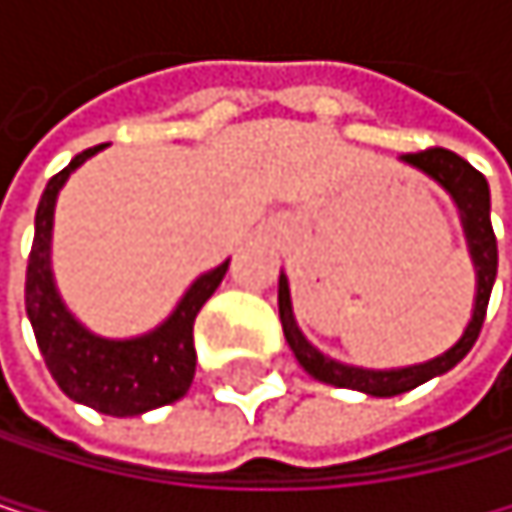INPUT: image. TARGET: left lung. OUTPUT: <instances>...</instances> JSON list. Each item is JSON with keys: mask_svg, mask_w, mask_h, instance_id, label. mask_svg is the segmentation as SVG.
<instances>
[{"mask_svg": "<svg viewBox=\"0 0 512 512\" xmlns=\"http://www.w3.org/2000/svg\"><path fill=\"white\" fill-rule=\"evenodd\" d=\"M402 162L415 165L418 171H424L427 178H433L451 199H455L458 211H461V224H464V236H467V248L476 267V304H473V316L461 334V341L445 350L442 356L421 362V365H408V368H390V371H375V368H356V365H344L334 362L325 353H319L294 322L291 313V294H288V279L285 273L279 276V319H282V331L285 341L304 365L307 375H313L322 384L331 387H347V390H359L368 396H399L421 387L424 381L445 375V371L455 368L476 344L482 322H485V307L491 298V285H495L498 276V239L495 230H491V196H488V181L482 174L461 159L458 153L442 150V147H430L421 153H405Z\"/></svg>", "mask_w": 512, "mask_h": 512, "instance_id": "8db88e82", "label": "left lung"}]
</instances>
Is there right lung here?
<instances>
[{"label":"right lung","instance_id":"obj_1","mask_svg":"<svg viewBox=\"0 0 512 512\" xmlns=\"http://www.w3.org/2000/svg\"><path fill=\"white\" fill-rule=\"evenodd\" d=\"M91 147L79 153L64 171H57L45 184V193L36 208V236L27 261V316L36 331V344L42 359L70 399L104 411L113 418L144 415L150 408L178 402L196 375V347H193V322L202 304L221 285L230 261L202 273L174 307V313L141 338L110 341L97 338L76 316L64 307L51 273V227H54V202L67 184L70 174L101 153Z\"/></svg>","mask_w":512,"mask_h":512}]
</instances>
